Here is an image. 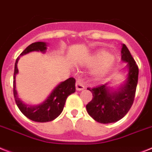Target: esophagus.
<instances>
[{
  "label": "esophagus",
  "instance_id": "1",
  "mask_svg": "<svg viewBox=\"0 0 152 152\" xmlns=\"http://www.w3.org/2000/svg\"><path fill=\"white\" fill-rule=\"evenodd\" d=\"M83 89H85V86H84V85L82 84L81 81L77 80V81H76V90H77V91H81V90Z\"/></svg>",
  "mask_w": 152,
  "mask_h": 152
}]
</instances>
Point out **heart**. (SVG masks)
Returning a JSON list of instances; mask_svg holds the SVG:
<instances>
[{
  "label": "heart",
  "mask_w": 152,
  "mask_h": 152,
  "mask_svg": "<svg viewBox=\"0 0 152 152\" xmlns=\"http://www.w3.org/2000/svg\"><path fill=\"white\" fill-rule=\"evenodd\" d=\"M116 64V57L105 50L94 52L85 61V65L94 67L91 75L94 78L102 79L106 77Z\"/></svg>",
  "instance_id": "1"
}]
</instances>
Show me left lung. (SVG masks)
Here are the masks:
<instances>
[{
	"label": "left lung",
	"mask_w": 152,
	"mask_h": 152,
	"mask_svg": "<svg viewBox=\"0 0 152 152\" xmlns=\"http://www.w3.org/2000/svg\"><path fill=\"white\" fill-rule=\"evenodd\" d=\"M121 60L126 63V79L112 86V81L93 88H88L93 98L86 106L88 113L101 124L115 123L125 116L134 100L138 67L125 44H122Z\"/></svg>",
	"instance_id": "left-lung-1"
}]
</instances>
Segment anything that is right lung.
I'll return each mask as SVG.
<instances>
[{"instance_id":"add662e5","label":"right lung","mask_w":152,"mask_h":152,"mask_svg":"<svg viewBox=\"0 0 152 152\" xmlns=\"http://www.w3.org/2000/svg\"><path fill=\"white\" fill-rule=\"evenodd\" d=\"M48 44L45 42H36L29 45L26 50L20 54L16 60L15 64V72H14V96L15 99L16 104L19 108L21 112L29 120L35 122L45 123L50 122L55 120L62 113L64 107L65 102L70 95L75 92V79L73 77L65 80L59 83L53 89L50 94L47 96L44 101L38 105H28L22 101L19 97L16 89V75L18 74V62L20 56L29 53L31 52L46 53Z\"/></svg>"}]
</instances>
